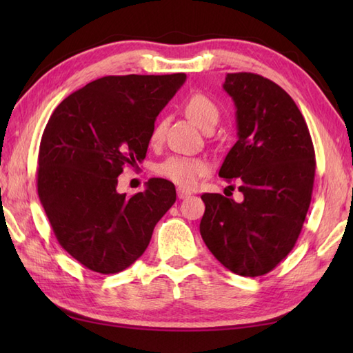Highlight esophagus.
Masks as SVG:
<instances>
[{
  "label": "esophagus",
  "mask_w": 353,
  "mask_h": 353,
  "mask_svg": "<svg viewBox=\"0 0 353 353\" xmlns=\"http://www.w3.org/2000/svg\"><path fill=\"white\" fill-rule=\"evenodd\" d=\"M190 196H191V192L188 190H185V188H182V186H179V188H177V197L179 199H186Z\"/></svg>",
  "instance_id": "esophagus-1"
}]
</instances>
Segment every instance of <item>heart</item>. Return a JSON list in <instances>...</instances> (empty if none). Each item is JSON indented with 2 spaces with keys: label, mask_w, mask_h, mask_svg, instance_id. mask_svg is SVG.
<instances>
[{
  "label": "heart",
  "mask_w": 353,
  "mask_h": 353,
  "mask_svg": "<svg viewBox=\"0 0 353 353\" xmlns=\"http://www.w3.org/2000/svg\"><path fill=\"white\" fill-rule=\"evenodd\" d=\"M185 112L197 123L200 127H205L219 119L220 110L219 106L209 99L205 94H191L188 99L185 100ZM163 137V124L157 123L152 133H150V142L157 144L161 142ZM157 174L168 179V181L174 182L185 188H191V186L199 182V179L206 176L211 171V163L203 157H191V156H170L167 159L162 161L157 165Z\"/></svg>",
  "instance_id": "obj_1"
}]
</instances>
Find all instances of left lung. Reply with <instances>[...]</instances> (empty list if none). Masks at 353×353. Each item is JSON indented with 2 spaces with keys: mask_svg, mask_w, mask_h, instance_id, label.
Here are the masks:
<instances>
[{
  "mask_svg": "<svg viewBox=\"0 0 353 353\" xmlns=\"http://www.w3.org/2000/svg\"><path fill=\"white\" fill-rule=\"evenodd\" d=\"M236 108L238 141L220 177L238 181L243 201L203 194L200 234L232 273L262 276L292 250L311 203L316 153L294 100L258 74H228Z\"/></svg>",
  "mask_w": 353,
  "mask_h": 353,
  "instance_id": "1",
  "label": "left lung"
}]
</instances>
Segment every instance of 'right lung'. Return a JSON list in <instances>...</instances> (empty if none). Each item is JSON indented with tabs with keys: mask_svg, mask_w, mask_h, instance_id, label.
Masks as SVG:
<instances>
[{
	"mask_svg": "<svg viewBox=\"0 0 353 353\" xmlns=\"http://www.w3.org/2000/svg\"><path fill=\"white\" fill-rule=\"evenodd\" d=\"M186 74L108 76L59 104L37 157V194L59 244L101 274L130 267L174 205L176 188L148 181L144 192L119 194L118 176L147 154L156 117Z\"/></svg>",
	"mask_w": 353,
	"mask_h": 353,
	"instance_id": "add662e5",
	"label": "right lung"
}]
</instances>
